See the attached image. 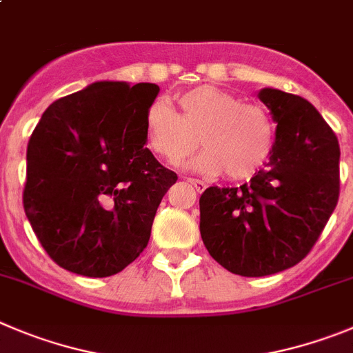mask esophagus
<instances>
[{
    "mask_svg": "<svg viewBox=\"0 0 353 353\" xmlns=\"http://www.w3.org/2000/svg\"><path fill=\"white\" fill-rule=\"evenodd\" d=\"M187 182H189L190 185L196 187V190H198V192H203V190L206 189V183L203 182V180H198V179H187Z\"/></svg>",
    "mask_w": 353,
    "mask_h": 353,
    "instance_id": "obj_1",
    "label": "esophagus"
}]
</instances>
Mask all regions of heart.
Listing matches in <instances>:
<instances>
[{"mask_svg":"<svg viewBox=\"0 0 353 353\" xmlns=\"http://www.w3.org/2000/svg\"><path fill=\"white\" fill-rule=\"evenodd\" d=\"M176 113L155 101L145 113V132L152 150L171 166H182L201 141L206 148L198 164L231 180L252 176L270 157L273 125L263 106L240 103L213 85H199L176 98ZM200 138L198 139L197 137Z\"/></svg>","mask_w":353,"mask_h":353,"instance_id":"b5f03b06","label":"heart"}]
</instances>
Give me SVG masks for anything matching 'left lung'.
<instances>
[{"mask_svg":"<svg viewBox=\"0 0 353 353\" xmlns=\"http://www.w3.org/2000/svg\"><path fill=\"white\" fill-rule=\"evenodd\" d=\"M276 122L263 170L240 187H208L199 198V231L216 263L241 276L296 266L324 231L339 198V143L305 98L263 89Z\"/></svg>","mask_w":353,"mask_h":353,"instance_id":"obj_1","label":"left lung"}]
</instances>
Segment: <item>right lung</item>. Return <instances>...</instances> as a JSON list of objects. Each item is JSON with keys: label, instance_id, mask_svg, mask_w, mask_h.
Instances as JSON below:
<instances>
[{"label": "right lung", "instance_id": "add662e5", "mask_svg": "<svg viewBox=\"0 0 353 353\" xmlns=\"http://www.w3.org/2000/svg\"><path fill=\"white\" fill-rule=\"evenodd\" d=\"M155 83L94 82L52 103L28 143L24 212L50 259L112 276L147 247L157 206L179 176L147 148Z\"/></svg>", "mask_w": 353, "mask_h": 353}]
</instances>
